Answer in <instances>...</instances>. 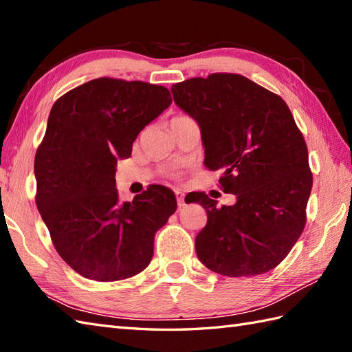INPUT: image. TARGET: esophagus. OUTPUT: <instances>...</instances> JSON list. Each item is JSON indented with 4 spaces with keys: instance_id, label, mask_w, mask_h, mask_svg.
Segmentation results:
<instances>
[{
    "instance_id": "obj_1",
    "label": "esophagus",
    "mask_w": 352,
    "mask_h": 352,
    "mask_svg": "<svg viewBox=\"0 0 352 352\" xmlns=\"http://www.w3.org/2000/svg\"><path fill=\"white\" fill-rule=\"evenodd\" d=\"M175 198H177V204L179 207L184 206V193L182 190H175Z\"/></svg>"
}]
</instances>
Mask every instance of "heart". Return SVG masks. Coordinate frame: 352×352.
<instances>
[{
    "instance_id": "heart-1",
    "label": "heart",
    "mask_w": 352,
    "mask_h": 352,
    "mask_svg": "<svg viewBox=\"0 0 352 352\" xmlns=\"http://www.w3.org/2000/svg\"><path fill=\"white\" fill-rule=\"evenodd\" d=\"M182 117H183V116H182Z\"/></svg>"
}]
</instances>
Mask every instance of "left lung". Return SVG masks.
I'll list each match as a JSON object with an SVG mask.
<instances>
[{
	"instance_id": "left-lung-1",
	"label": "left lung",
	"mask_w": 352,
	"mask_h": 352,
	"mask_svg": "<svg viewBox=\"0 0 352 352\" xmlns=\"http://www.w3.org/2000/svg\"><path fill=\"white\" fill-rule=\"evenodd\" d=\"M178 108L198 122L206 166L222 170L219 183L236 196L217 207L195 193L207 211L196 235L201 263L211 272L256 276L279 265L306 225L314 177L305 138L280 96L235 73H211L170 88Z\"/></svg>"
}]
</instances>
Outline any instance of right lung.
<instances>
[{
  "label": "right lung",
  "instance_id": "add662e5",
  "mask_svg": "<svg viewBox=\"0 0 352 352\" xmlns=\"http://www.w3.org/2000/svg\"><path fill=\"white\" fill-rule=\"evenodd\" d=\"M173 103L169 89L142 80L99 78L52 106L34 160L38 213L58 255L87 279L132 277L153 258L154 235L175 213L174 192L153 184L120 202L118 159Z\"/></svg>",
  "mask_w": 352,
  "mask_h": 352
}]
</instances>
